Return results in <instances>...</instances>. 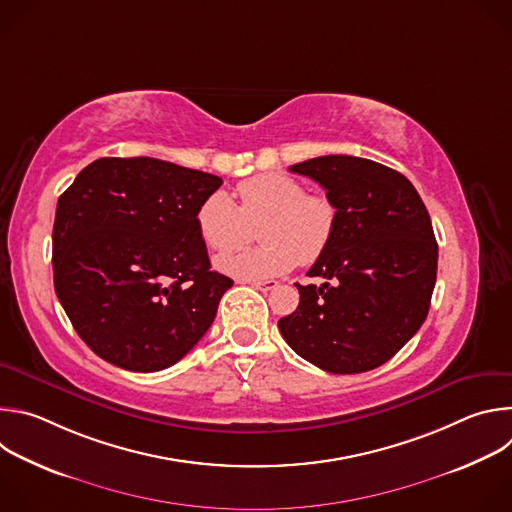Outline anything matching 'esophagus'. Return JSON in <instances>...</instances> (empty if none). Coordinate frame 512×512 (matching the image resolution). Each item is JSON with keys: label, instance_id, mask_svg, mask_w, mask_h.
<instances>
[{"label": "esophagus", "instance_id": "esophagus-1", "mask_svg": "<svg viewBox=\"0 0 512 512\" xmlns=\"http://www.w3.org/2000/svg\"><path fill=\"white\" fill-rule=\"evenodd\" d=\"M255 289H261V291H271L275 289L279 283L275 279H259V281H249Z\"/></svg>", "mask_w": 512, "mask_h": 512}]
</instances>
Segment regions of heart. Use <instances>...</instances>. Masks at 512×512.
Wrapping results in <instances>:
<instances>
[{
  "label": "heart",
  "mask_w": 512,
  "mask_h": 512,
  "mask_svg": "<svg viewBox=\"0 0 512 512\" xmlns=\"http://www.w3.org/2000/svg\"><path fill=\"white\" fill-rule=\"evenodd\" d=\"M239 204L225 192H210L196 212L202 241L214 251H228L248 240L252 227L261 224L255 250L216 257V269L237 279L259 281L283 275L296 263L318 261L332 243L338 210L318 192L287 174H259L237 186Z\"/></svg>",
  "instance_id": "b5f03b06"
}]
</instances>
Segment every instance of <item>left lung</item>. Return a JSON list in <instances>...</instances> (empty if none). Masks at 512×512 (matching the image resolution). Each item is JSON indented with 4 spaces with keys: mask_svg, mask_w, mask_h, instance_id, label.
Here are the masks:
<instances>
[{
    "mask_svg": "<svg viewBox=\"0 0 512 512\" xmlns=\"http://www.w3.org/2000/svg\"><path fill=\"white\" fill-rule=\"evenodd\" d=\"M316 180L338 210L326 253L298 285L300 306L277 322L302 358L334 375L373 371L427 318L437 243L427 208L399 172L354 156H322L289 168Z\"/></svg>",
    "mask_w": 512,
    "mask_h": 512,
    "instance_id": "left-lung-1",
    "label": "left lung"
}]
</instances>
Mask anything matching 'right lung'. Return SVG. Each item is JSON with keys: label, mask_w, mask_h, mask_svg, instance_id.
I'll use <instances>...</instances> for the list:
<instances>
[{"label": "right lung", "mask_w": 512, "mask_h": 512, "mask_svg": "<svg viewBox=\"0 0 512 512\" xmlns=\"http://www.w3.org/2000/svg\"><path fill=\"white\" fill-rule=\"evenodd\" d=\"M221 184L156 158H101L62 192L54 289L97 356L154 373L206 334L233 279L210 271L196 212Z\"/></svg>", "instance_id": "add662e5"}]
</instances>
